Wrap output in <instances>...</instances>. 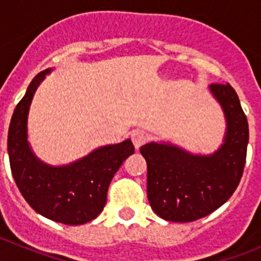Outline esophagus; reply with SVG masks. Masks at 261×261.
Masks as SVG:
<instances>
[{"label":"esophagus","instance_id":"1","mask_svg":"<svg viewBox=\"0 0 261 261\" xmlns=\"http://www.w3.org/2000/svg\"><path fill=\"white\" fill-rule=\"evenodd\" d=\"M130 138H132V142L133 145H135L136 149H138V147H141L142 145L146 142L147 136L146 133L142 132V130H135V132H132V135H130Z\"/></svg>","mask_w":261,"mask_h":261}]
</instances>
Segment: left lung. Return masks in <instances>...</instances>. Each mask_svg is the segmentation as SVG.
<instances>
[{
    "label": "left lung",
    "mask_w": 261,
    "mask_h": 261,
    "mask_svg": "<svg viewBox=\"0 0 261 261\" xmlns=\"http://www.w3.org/2000/svg\"><path fill=\"white\" fill-rule=\"evenodd\" d=\"M227 120L225 144L209 156L192 155L172 145L140 149L147 165V199L154 213L172 222L209 216L235 192L243 175L248 121L230 84H212Z\"/></svg>",
    "instance_id": "obj_1"
}]
</instances>
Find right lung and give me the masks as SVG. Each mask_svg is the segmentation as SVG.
<instances>
[{
	"instance_id": "right-lung-1",
	"label": "right lung",
	"mask_w": 261,
	"mask_h": 261,
	"mask_svg": "<svg viewBox=\"0 0 261 261\" xmlns=\"http://www.w3.org/2000/svg\"><path fill=\"white\" fill-rule=\"evenodd\" d=\"M47 73L48 69L35 75L11 116L8 133L11 174L34 211L56 222L82 225L103 211L111 180L135 153V146L130 140L108 145L65 167H49L38 161L27 142V114L36 87Z\"/></svg>"
}]
</instances>
